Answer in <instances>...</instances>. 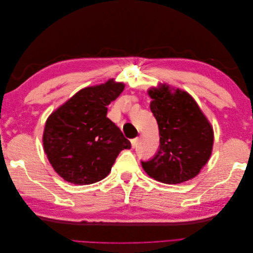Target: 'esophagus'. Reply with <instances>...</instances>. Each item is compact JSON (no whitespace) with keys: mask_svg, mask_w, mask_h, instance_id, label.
Masks as SVG:
<instances>
[{"mask_svg":"<svg viewBox=\"0 0 253 253\" xmlns=\"http://www.w3.org/2000/svg\"><path fill=\"white\" fill-rule=\"evenodd\" d=\"M131 143H132V147L133 148H136L137 147V143H138V138H134L131 140Z\"/></svg>","mask_w":253,"mask_h":253,"instance_id":"obj_1","label":"esophagus"}]
</instances>
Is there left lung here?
Masks as SVG:
<instances>
[{
  "label": "left lung",
  "mask_w": 253,
  "mask_h": 253,
  "mask_svg": "<svg viewBox=\"0 0 253 253\" xmlns=\"http://www.w3.org/2000/svg\"><path fill=\"white\" fill-rule=\"evenodd\" d=\"M163 84L149 89L151 111L159 128V149L152 159L141 162L149 176L165 183L192 179L208 163L213 129L187 91Z\"/></svg>",
  "instance_id": "1"
}]
</instances>
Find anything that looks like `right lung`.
I'll list each match as a JSON object with an SVG mask.
<instances>
[{
	"label": "right lung",
	"mask_w": 253,
	"mask_h": 253,
	"mask_svg": "<svg viewBox=\"0 0 253 253\" xmlns=\"http://www.w3.org/2000/svg\"><path fill=\"white\" fill-rule=\"evenodd\" d=\"M125 84L109 80L79 90L53 112L44 127L43 147L50 165L64 180L90 185L111 172L119 153L131 148L112 120L108 105Z\"/></svg>",
	"instance_id": "1"
}]
</instances>
